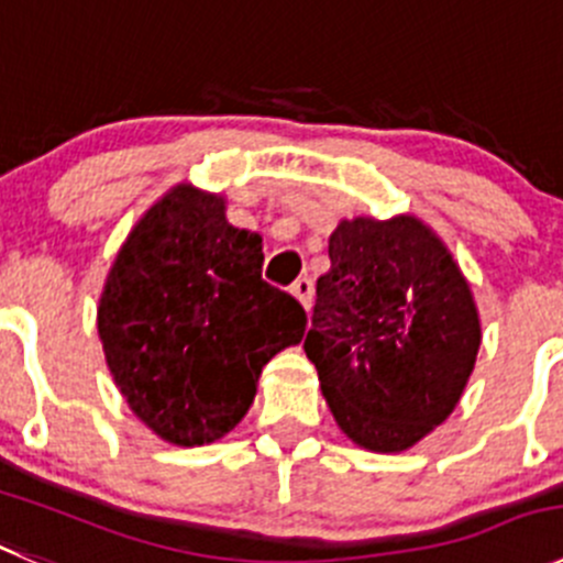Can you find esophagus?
Returning <instances> with one entry per match:
<instances>
[{"label":"esophagus","mask_w":563,"mask_h":563,"mask_svg":"<svg viewBox=\"0 0 563 563\" xmlns=\"http://www.w3.org/2000/svg\"><path fill=\"white\" fill-rule=\"evenodd\" d=\"M290 292H292V296L298 298V301H301V307H303V309L312 307V296H314L312 278H298L296 285L290 287Z\"/></svg>","instance_id":"34e87169"}]
</instances>
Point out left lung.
I'll return each instance as SVG.
<instances>
[{
	"label": "left lung",
	"instance_id": "obj_1",
	"mask_svg": "<svg viewBox=\"0 0 563 563\" xmlns=\"http://www.w3.org/2000/svg\"><path fill=\"white\" fill-rule=\"evenodd\" d=\"M303 351L342 431L406 451L462 398L481 345L473 292L415 218L342 221L329 240Z\"/></svg>",
	"mask_w": 563,
	"mask_h": 563
}]
</instances>
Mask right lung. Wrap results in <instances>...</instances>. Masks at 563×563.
<instances>
[{
  "label": "right lung",
  "mask_w": 563,
  "mask_h": 563,
  "mask_svg": "<svg viewBox=\"0 0 563 563\" xmlns=\"http://www.w3.org/2000/svg\"><path fill=\"white\" fill-rule=\"evenodd\" d=\"M262 238L223 198L179 185L118 251L99 301L107 367L130 409L174 445L216 442L256 395L262 367L301 342L307 312L262 278Z\"/></svg>",
  "instance_id": "right-lung-1"
}]
</instances>
